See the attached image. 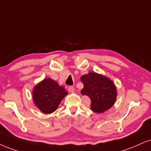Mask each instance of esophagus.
<instances>
[{
  "label": "esophagus",
  "instance_id": "obj_1",
  "mask_svg": "<svg viewBox=\"0 0 151 151\" xmlns=\"http://www.w3.org/2000/svg\"><path fill=\"white\" fill-rule=\"evenodd\" d=\"M74 86H69L68 87V91L70 93H74Z\"/></svg>",
  "mask_w": 151,
  "mask_h": 151
}]
</instances>
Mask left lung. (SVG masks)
Segmentation results:
<instances>
[{"label":"left lung","instance_id":"obj_1","mask_svg":"<svg viewBox=\"0 0 151 151\" xmlns=\"http://www.w3.org/2000/svg\"><path fill=\"white\" fill-rule=\"evenodd\" d=\"M83 95L91 99V109L95 113H103L114 105L117 97L115 83L106 76L95 72L81 76Z\"/></svg>","mask_w":151,"mask_h":151}]
</instances>
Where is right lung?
<instances>
[{
    "mask_svg": "<svg viewBox=\"0 0 151 151\" xmlns=\"http://www.w3.org/2000/svg\"><path fill=\"white\" fill-rule=\"evenodd\" d=\"M68 94L66 90L56 81L46 78L34 86L33 100L42 113L50 114L58 109L60 102Z\"/></svg>",
    "mask_w": 151,
    "mask_h": 151,
    "instance_id": "1",
    "label": "right lung"
}]
</instances>
